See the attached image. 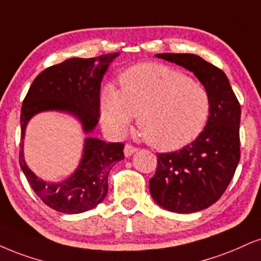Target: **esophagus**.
<instances>
[{
    "instance_id": "1",
    "label": "esophagus",
    "mask_w": 261,
    "mask_h": 261,
    "mask_svg": "<svg viewBox=\"0 0 261 261\" xmlns=\"http://www.w3.org/2000/svg\"><path fill=\"white\" fill-rule=\"evenodd\" d=\"M137 151H138L137 147H134V146L129 145V144H127V145L124 146L123 152H124V156H125V157H129V156L133 155L134 152H137Z\"/></svg>"
}]
</instances>
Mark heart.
<instances>
[{
  "label": "heart",
  "instance_id": "obj_1",
  "mask_svg": "<svg viewBox=\"0 0 261 261\" xmlns=\"http://www.w3.org/2000/svg\"><path fill=\"white\" fill-rule=\"evenodd\" d=\"M121 89L112 83L100 96L105 129L123 137L136 115L141 136L161 150H178L204 129L211 114V96L201 83L167 65L144 63L120 76Z\"/></svg>",
  "mask_w": 261,
  "mask_h": 261
}]
</instances>
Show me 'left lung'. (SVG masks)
Returning <instances> with one entry per match:
<instances>
[{"mask_svg": "<svg viewBox=\"0 0 261 261\" xmlns=\"http://www.w3.org/2000/svg\"><path fill=\"white\" fill-rule=\"evenodd\" d=\"M160 59L185 67L211 96L207 124L181 150L157 155L150 194L160 207L188 214L208 208L221 197L240 162L241 106L224 71L196 54L162 53Z\"/></svg>", "mask_w": 261, "mask_h": 261, "instance_id": "1", "label": "left lung"}]
</instances>
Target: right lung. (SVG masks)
Wrapping results in <instances>:
<instances>
[{
    "mask_svg": "<svg viewBox=\"0 0 261 261\" xmlns=\"http://www.w3.org/2000/svg\"><path fill=\"white\" fill-rule=\"evenodd\" d=\"M120 53L89 58H69L47 67L34 80L20 115L21 170L29 184L48 207L60 213L79 214L98 205L108 195V176L124 159L122 143H106L92 136L99 118L100 83L110 64ZM56 111L72 115L85 134L79 166L66 179L43 180L28 168L23 157V138L31 118L41 112Z\"/></svg>",
    "mask_w": 261,
    "mask_h": 261,
    "instance_id": "add662e5",
    "label": "right lung"
}]
</instances>
